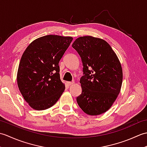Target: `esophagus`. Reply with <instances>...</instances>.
I'll return each mask as SVG.
<instances>
[{"instance_id": "34e87169", "label": "esophagus", "mask_w": 147, "mask_h": 147, "mask_svg": "<svg viewBox=\"0 0 147 147\" xmlns=\"http://www.w3.org/2000/svg\"><path fill=\"white\" fill-rule=\"evenodd\" d=\"M74 83V82H67V84L68 86H71V85H73V84Z\"/></svg>"}]
</instances>
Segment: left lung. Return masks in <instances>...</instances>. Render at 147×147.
<instances>
[{
	"instance_id": "obj_1",
	"label": "left lung",
	"mask_w": 147,
	"mask_h": 147,
	"mask_svg": "<svg viewBox=\"0 0 147 147\" xmlns=\"http://www.w3.org/2000/svg\"><path fill=\"white\" fill-rule=\"evenodd\" d=\"M72 47L83 63L82 94L76 98L86 114L97 115L111 108L120 92L123 70L117 56L105 40L91 36L78 38Z\"/></svg>"
}]
</instances>
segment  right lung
Returning <instances> with one entry per match:
<instances>
[{"instance_id": "1", "label": "right lung", "mask_w": 147, "mask_h": 147, "mask_svg": "<svg viewBox=\"0 0 147 147\" xmlns=\"http://www.w3.org/2000/svg\"><path fill=\"white\" fill-rule=\"evenodd\" d=\"M70 36L46 35L34 40L22 55L18 86L31 107L45 110L54 105L65 89L59 62L71 43Z\"/></svg>"}]
</instances>
